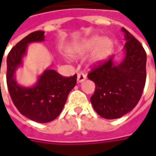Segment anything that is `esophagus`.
Masks as SVG:
<instances>
[{
    "label": "esophagus",
    "instance_id": "esophagus-1",
    "mask_svg": "<svg viewBox=\"0 0 156 156\" xmlns=\"http://www.w3.org/2000/svg\"><path fill=\"white\" fill-rule=\"evenodd\" d=\"M86 78H87V76L84 73H79L78 75H77V81L78 82H82V81L86 80Z\"/></svg>",
    "mask_w": 156,
    "mask_h": 156
}]
</instances>
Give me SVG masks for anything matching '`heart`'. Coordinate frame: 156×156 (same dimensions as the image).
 Wrapping results in <instances>:
<instances>
[{"label": "heart", "mask_w": 156, "mask_h": 156, "mask_svg": "<svg viewBox=\"0 0 156 156\" xmlns=\"http://www.w3.org/2000/svg\"><path fill=\"white\" fill-rule=\"evenodd\" d=\"M114 41L108 37H103L100 34H94L85 38L68 49L72 56L81 57L90 53L87 62L91 66L98 65L107 61L114 51Z\"/></svg>", "instance_id": "obj_1"}]
</instances>
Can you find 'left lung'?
I'll return each mask as SVG.
<instances>
[{"label":"left lung","instance_id":"left-lung-1","mask_svg":"<svg viewBox=\"0 0 156 156\" xmlns=\"http://www.w3.org/2000/svg\"><path fill=\"white\" fill-rule=\"evenodd\" d=\"M126 43L124 56H115L94 69L87 78L95 84L90 101L95 112L105 119H117L129 113L141 99L146 82L147 55L139 41L122 27Z\"/></svg>","mask_w":156,"mask_h":156}]
</instances>
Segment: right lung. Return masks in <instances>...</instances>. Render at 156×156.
I'll return each mask as SVG.
<instances>
[{
  "label": "right lung",
  "instance_id": "1",
  "mask_svg": "<svg viewBox=\"0 0 156 156\" xmlns=\"http://www.w3.org/2000/svg\"><path fill=\"white\" fill-rule=\"evenodd\" d=\"M44 33L29 34L11 49L7 58V84L11 99L22 115L40 123L49 122L61 114L77 78L76 75L65 78L54 69H46L33 86L24 87L17 82L15 73L23 65L27 47L44 41Z\"/></svg>",
  "mask_w": 156,
  "mask_h": 156
}]
</instances>
